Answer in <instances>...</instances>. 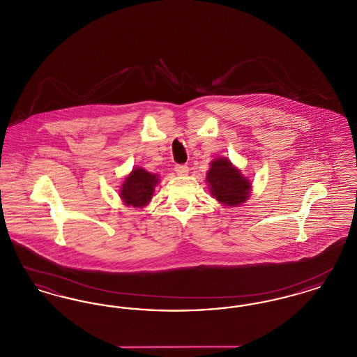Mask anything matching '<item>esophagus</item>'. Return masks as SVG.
<instances>
[{
  "label": "esophagus",
  "instance_id": "1",
  "mask_svg": "<svg viewBox=\"0 0 357 357\" xmlns=\"http://www.w3.org/2000/svg\"><path fill=\"white\" fill-rule=\"evenodd\" d=\"M175 172L178 175H181V176H185V175L188 174V167H187L186 165H176L175 166Z\"/></svg>",
  "mask_w": 357,
  "mask_h": 357
}]
</instances>
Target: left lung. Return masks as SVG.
<instances>
[{
  "instance_id": "obj_1",
  "label": "left lung",
  "mask_w": 357,
  "mask_h": 357,
  "mask_svg": "<svg viewBox=\"0 0 357 357\" xmlns=\"http://www.w3.org/2000/svg\"><path fill=\"white\" fill-rule=\"evenodd\" d=\"M206 183L217 202L226 207L245 204L252 192V182L236 167L229 158L220 156L211 160L206 174Z\"/></svg>"
}]
</instances>
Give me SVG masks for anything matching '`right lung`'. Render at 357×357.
Listing matches in <instances>:
<instances>
[{"mask_svg":"<svg viewBox=\"0 0 357 357\" xmlns=\"http://www.w3.org/2000/svg\"><path fill=\"white\" fill-rule=\"evenodd\" d=\"M160 176L136 166L124 178L119 190V197L124 206L143 208L151 202L155 187L158 186Z\"/></svg>","mask_w":357,"mask_h":357,"instance_id":"right-lung-1","label":"right lung"}]
</instances>
